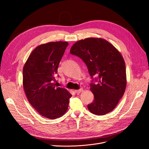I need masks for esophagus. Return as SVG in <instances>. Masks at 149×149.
<instances>
[{"mask_svg": "<svg viewBox=\"0 0 149 149\" xmlns=\"http://www.w3.org/2000/svg\"><path fill=\"white\" fill-rule=\"evenodd\" d=\"M82 91H83V89H79V90H75V92L76 93H77V94H79V93H81Z\"/></svg>", "mask_w": 149, "mask_h": 149, "instance_id": "1", "label": "esophagus"}]
</instances>
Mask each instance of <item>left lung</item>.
<instances>
[{
  "mask_svg": "<svg viewBox=\"0 0 149 149\" xmlns=\"http://www.w3.org/2000/svg\"><path fill=\"white\" fill-rule=\"evenodd\" d=\"M70 53L80 57L86 65L92 79L97 76V84H90L94 100L88 105L97 115L111 112L118 104L126 88V72L120 52L104 39L88 38L75 43Z\"/></svg>",
  "mask_w": 149,
  "mask_h": 149,
  "instance_id": "left-lung-1",
  "label": "left lung"
}]
</instances>
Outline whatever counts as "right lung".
<instances>
[{
    "label": "right lung",
    "instance_id": "right-lung-1",
    "mask_svg": "<svg viewBox=\"0 0 149 149\" xmlns=\"http://www.w3.org/2000/svg\"><path fill=\"white\" fill-rule=\"evenodd\" d=\"M67 42L42 44L34 49L23 69V86L29 102L42 116L54 120L63 115L72 95L57 87L56 74Z\"/></svg>",
    "mask_w": 149,
    "mask_h": 149
}]
</instances>
